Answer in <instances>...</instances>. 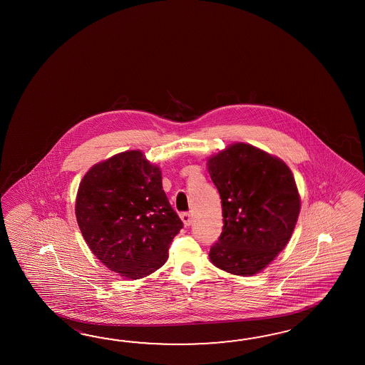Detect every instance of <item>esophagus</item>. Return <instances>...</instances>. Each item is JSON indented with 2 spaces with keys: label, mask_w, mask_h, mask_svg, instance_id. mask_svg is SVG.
Returning <instances> with one entry per match:
<instances>
[{
  "label": "esophagus",
  "mask_w": 365,
  "mask_h": 365,
  "mask_svg": "<svg viewBox=\"0 0 365 365\" xmlns=\"http://www.w3.org/2000/svg\"><path fill=\"white\" fill-rule=\"evenodd\" d=\"M180 217H181V220L184 222V225H192V217H190V214H189V212H181V214H180Z\"/></svg>",
  "instance_id": "1"
}]
</instances>
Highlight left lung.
Here are the masks:
<instances>
[{"mask_svg": "<svg viewBox=\"0 0 365 365\" xmlns=\"http://www.w3.org/2000/svg\"><path fill=\"white\" fill-rule=\"evenodd\" d=\"M222 200L223 231L210 248L219 269L249 277L287 245L300 197L287 164L247 143H235L207 162Z\"/></svg>", "mask_w": 365, "mask_h": 365, "instance_id": "left-lung-1", "label": "left lung"}]
</instances>
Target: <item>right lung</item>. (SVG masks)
<instances>
[{
  "label": "right lung",
  "instance_id": "right-lung-1",
  "mask_svg": "<svg viewBox=\"0 0 365 365\" xmlns=\"http://www.w3.org/2000/svg\"><path fill=\"white\" fill-rule=\"evenodd\" d=\"M76 215L95 257L121 277L162 267L182 222L164 193L162 172L137 151L93 165L79 184Z\"/></svg>",
  "mask_w": 365,
  "mask_h": 365
}]
</instances>
